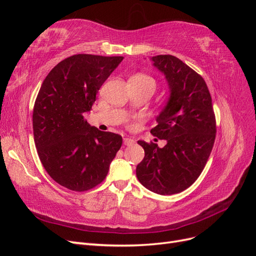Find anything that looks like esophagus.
I'll list each match as a JSON object with an SVG mask.
<instances>
[{
  "instance_id": "esophagus-1",
  "label": "esophagus",
  "mask_w": 256,
  "mask_h": 256,
  "mask_svg": "<svg viewBox=\"0 0 256 256\" xmlns=\"http://www.w3.org/2000/svg\"><path fill=\"white\" fill-rule=\"evenodd\" d=\"M124 144L127 145V146L134 145V140H132V138H124Z\"/></svg>"
}]
</instances>
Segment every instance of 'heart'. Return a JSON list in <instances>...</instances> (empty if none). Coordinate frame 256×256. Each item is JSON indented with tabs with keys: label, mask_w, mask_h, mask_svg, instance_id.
<instances>
[{
	"label": "heart",
	"mask_w": 256,
	"mask_h": 256,
	"mask_svg": "<svg viewBox=\"0 0 256 256\" xmlns=\"http://www.w3.org/2000/svg\"><path fill=\"white\" fill-rule=\"evenodd\" d=\"M129 81H134L136 83H138L141 85H145V86H150L152 88H156V80L152 78L148 74H136L131 76Z\"/></svg>",
	"instance_id": "obj_1"
}]
</instances>
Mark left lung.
Segmentation results:
<instances>
[{"instance_id": "8db88e82", "label": "left lung", "mask_w": 256, "mask_h": 256, "mask_svg": "<svg viewBox=\"0 0 256 256\" xmlns=\"http://www.w3.org/2000/svg\"><path fill=\"white\" fill-rule=\"evenodd\" d=\"M166 76L170 97L150 134L166 144L138 141L145 152L136 177L145 188L161 196L180 193L202 173L216 138L212 96L204 79L173 56L150 58Z\"/></svg>"}]
</instances>
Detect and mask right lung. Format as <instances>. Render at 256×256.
Here are the masks:
<instances>
[{
  "label": "right lung",
  "instance_id": "obj_1",
  "mask_svg": "<svg viewBox=\"0 0 256 256\" xmlns=\"http://www.w3.org/2000/svg\"><path fill=\"white\" fill-rule=\"evenodd\" d=\"M122 56L76 54L54 67L33 110L34 141L47 173L63 187L86 191L102 182L122 138L85 120L104 81Z\"/></svg>",
  "mask_w": 256,
  "mask_h": 256
}]
</instances>
